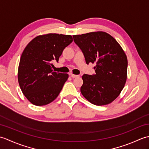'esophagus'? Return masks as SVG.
I'll list each match as a JSON object with an SVG mask.
<instances>
[{"instance_id": "esophagus-1", "label": "esophagus", "mask_w": 149, "mask_h": 149, "mask_svg": "<svg viewBox=\"0 0 149 149\" xmlns=\"http://www.w3.org/2000/svg\"><path fill=\"white\" fill-rule=\"evenodd\" d=\"M70 75L72 77V78H75V77H79L78 75H75V74H70Z\"/></svg>"}]
</instances>
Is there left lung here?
<instances>
[{
	"instance_id": "obj_1",
	"label": "left lung",
	"mask_w": 149,
	"mask_h": 149,
	"mask_svg": "<svg viewBox=\"0 0 149 149\" xmlns=\"http://www.w3.org/2000/svg\"><path fill=\"white\" fill-rule=\"evenodd\" d=\"M86 64L95 63V74H84L81 92L91 104L106 105L116 99L127 79V59L121 46L110 34L92 32L74 35Z\"/></svg>"
}]
</instances>
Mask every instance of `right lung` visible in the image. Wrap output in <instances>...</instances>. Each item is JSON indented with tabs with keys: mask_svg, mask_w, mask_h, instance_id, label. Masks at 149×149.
I'll list each match as a JSON object with an SVG mask.
<instances>
[{
	"mask_svg": "<svg viewBox=\"0 0 149 149\" xmlns=\"http://www.w3.org/2000/svg\"><path fill=\"white\" fill-rule=\"evenodd\" d=\"M73 42L70 35L47 34L31 41L22 54L18 80L22 93L36 106L55 100L68 79V74L54 72L52 63Z\"/></svg>",
	"mask_w": 149,
	"mask_h": 149,
	"instance_id": "right-lung-1",
	"label": "right lung"
}]
</instances>
